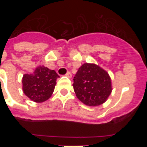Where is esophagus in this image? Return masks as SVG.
<instances>
[{"mask_svg": "<svg viewBox=\"0 0 147 147\" xmlns=\"http://www.w3.org/2000/svg\"><path fill=\"white\" fill-rule=\"evenodd\" d=\"M65 76H67L68 78H71V76H72V74H71V72H67V73H66Z\"/></svg>", "mask_w": 147, "mask_h": 147, "instance_id": "esophagus-1", "label": "esophagus"}]
</instances>
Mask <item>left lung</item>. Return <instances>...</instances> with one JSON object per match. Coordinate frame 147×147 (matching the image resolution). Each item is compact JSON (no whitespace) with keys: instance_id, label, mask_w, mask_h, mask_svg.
Masks as SVG:
<instances>
[{"instance_id":"left-lung-1","label":"left lung","mask_w":147,"mask_h":147,"mask_svg":"<svg viewBox=\"0 0 147 147\" xmlns=\"http://www.w3.org/2000/svg\"><path fill=\"white\" fill-rule=\"evenodd\" d=\"M73 86L77 98L88 106L103 104L112 91L108 74L99 66L89 63L79 68Z\"/></svg>"}]
</instances>
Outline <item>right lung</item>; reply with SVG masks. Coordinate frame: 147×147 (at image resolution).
<instances>
[{"mask_svg":"<svg viewBox=\"0 0 147 147\" xmlns=\"http://www.w3.org/2000/svg\"><path fill=\"white\" fill-rule=\"evenodd\" d=\"M59 75L54 70L46 67H37L32 74L23 77V93L35 102H43L49 99L54 92Z\"/></svg>","mask_w":147,"mask_h":147,"instance_id":"1","label":"right lung"}]
</instances>
